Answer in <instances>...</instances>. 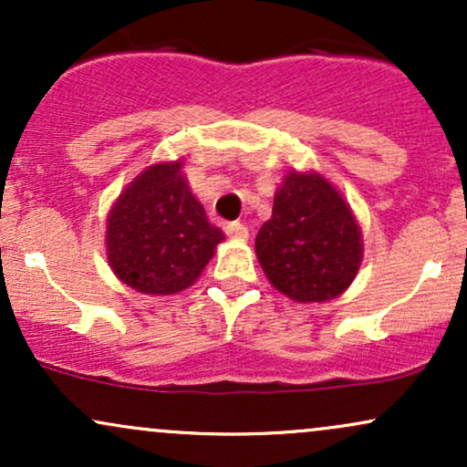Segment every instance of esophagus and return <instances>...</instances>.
<instances>
[{
    "label": "esophagus",
    "mask_w": 467,
    "mask_h": 467,
    "mask_svg": "<svg viewBox=\"0 0 467 467\" xmlns=\"http://www.w3.org/2000/svg\"><path fill=\"white\" fill-rule=\"evenodd\" d=\"M226 234H228L230 239L245 241V239H248V228H245L244 223H239V222H233V223H228V226H226Z\"/></svg>",
    "instance_id": "34e87169"
}]
</instances>
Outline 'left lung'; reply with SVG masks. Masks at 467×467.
Segmentation results:
<instances>
[{
	"instance_id": "obj_1",
	"label": "left lung",
	"mask_w": 467,
	"mask_h": 467,
	"mask_svg": "<svg viewBox=\"0 0 467 467\" xmlns=\"http://www.w3.org/2000/svg\"><path fill=\"white\" fill-rule=\"evenodd\" d=\"M254 250L272 287L296 303H325L353 283L364 244L351 206L329 180L289 171Z\"/></svg>"
}]
</instances>
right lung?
I'll list each match as a JSON object with an SVG mask.
<instances>
[{
	"label": "right lung",
	"instance_id": "add662e5",
	"mask_svg": "<svg viewBox=\"0 0 467 467\" xmlns=\"http://www.w3.org/2000/svg\"><path fill=\"white\" fill-rule=\"evenodd\" d=\"M226 239L208 222L182 173V160L147 166L107 215V264L149 296L191 287Z\"/></svg>",
	"mask_w": 467,
	"mask_h": 467
}]
</instances>
